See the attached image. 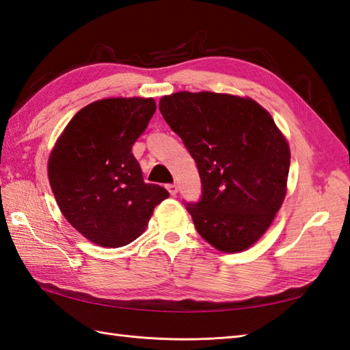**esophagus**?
<instances>
[{
	"label": "esophagus",
	"instance_id": "34e87169",
	"mask_svg": "<svg viewBox=\"0 0 350 350\" xmlns=\"http://www.w3.org/2000/svg\"><path fill=\"white\" fill-rule=\"evenodd\" d=\"M167 189L171 196H176L177 194V185L176 183H168L167 185Z\"/></svg>",
	"mask_w": 350,
	"mask_h": 350
}]
</instances>
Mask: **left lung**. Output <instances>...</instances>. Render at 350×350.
<instances>
[{
	"instance_id": "1",
	"label": "left lung",
	"mask_w": 350,
	"mask_h": 350,
	"mask_svg": "<svg viewBox=\"0 0 350 350\" xmlns=\"http://www.w3.org/2000/svg\"><path fill=\"white\" fill-rule=\"evenodd\" d=\"M163 120L194 158L202 197L185 203L200 236L226 252L250 248L286 197L287 141L252 99L180 92L159 102Z\"/></svg>"
}]
</instances>
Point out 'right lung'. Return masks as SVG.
Returning a JSON list of instances; mask_svg holds the SVG:
<instances>
[{"mask_svg":"<svg viewBox=\"0 0 350 350\" xmlns=\"http://www.w3.org/2000/svg\"><path fill=\"white\" fill-rule=\"evenodd\" d=\"M154 111L152 98L93 102L66 126L49 156L58 207L73 228L99 247L135 241L154 207L170 197L161 185L144 182L132 153Z\"/></svg>","mask_w":350,"mask_h":350,"instance_id":"add662e5","label":"right lung"}]
</instances>
